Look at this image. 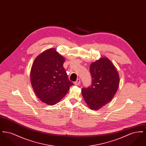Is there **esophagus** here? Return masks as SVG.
Instances as JSON below:
<instances>
[{
  "label": "esophagus",
  "instance_id": "obj_1",
  "mask_svg": "<svg viewBox=\"0 0 146 146\" xmlns=\"http://www.w3.org/2000/svg\"><path fill=\"white\" fill-rule=\"evenodd\" d=\"M80 83V79H77L76 82H75L74 84L76 85H79Z\"/></svg>",
  "mask_w": 146,
  "mask_h": 146
}]
</instances>
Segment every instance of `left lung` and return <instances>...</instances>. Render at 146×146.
Returning a JSON list of instances; mask_svg holds the SVG:
<instances>
[{
  "label": "left lung",
  "instance_id": "8db88e82",
  "mask_svg": "<svg viewBox=\"0 0 146 146\" xmlns=\"http://www.w3.org/2000/svg\"><path fill=\"white\" fill-rule=\"evenodd\" d=\"M90 72L92 83L82 90L88 107L98 110L109 103L116 94L119 85V75L115 67L107 57H104L92 62Z\"/></svg>",
  "mask_w": 146,
  "mask_h": 146
}]
</instances>
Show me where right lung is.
Here are the masks:
<instances>
[{"label": "right lung", "mask_w": 146, "mask_h": 146, "mask_svg": "<svg viewBox=\"0 0 146 146\" xmlns=\"http://www.w3.org/2000/svg\"><path fill=\"white\" fill-rule=\"evenodd\" d=\"M64 61L65 58L54 48L35 58L30 73L31 83L36 96L45 104H57L73 85L63 67Z\"/></svg>", "instance_id": "add662e5"}]
</instances>
